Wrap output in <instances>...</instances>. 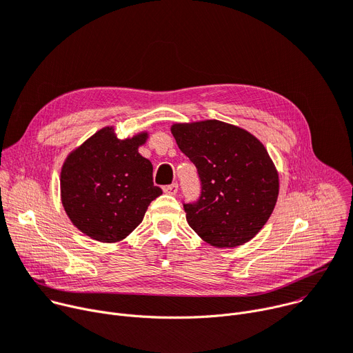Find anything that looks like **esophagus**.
<instances>
[{
  "label": "esophagus",
  "instance_id": "34e87169",
  "mask_svg": "<svg viewBox=\"0 0 353 353\" xmlns=\"http://www.w3.org/2000/svg\"><path fill=\"white\" fill-rule=\"evenodd\" d=\"M163 190H164V193H168V194H170V196H176L177 192H179V184H177V183L169 184V185L164 187Z\"/></svg>",
  "mask_w": 353,
  "mask_h": 353
}]
</instances>
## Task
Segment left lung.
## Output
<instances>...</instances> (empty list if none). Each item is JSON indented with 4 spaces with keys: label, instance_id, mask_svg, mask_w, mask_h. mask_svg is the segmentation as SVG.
Wrapping results in <instances>:
<instances>
[{
    "label": "left lung",
    "instance_id": "obj_1",
    "mask_svg": "<svg viewBox=\"0 0 353 353\" xmlns=\"http://www.w3.org/2000/svg\"><path fill=\"white\" fill-rule=\"evenodd\" d=\"M179 149L197 169L201 194L183 203L189 225L208 244L237 247L268 221L278 199V173L264 145L220 121L176 123Z\"/></svg>",
    "mask_w": 353,
    "mask_h": 353
}]
</instances>
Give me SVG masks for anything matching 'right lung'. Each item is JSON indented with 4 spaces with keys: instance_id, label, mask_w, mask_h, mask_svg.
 Masks as SVG:
<instances>
[{
    "instance_id": "add662e5",
    "label": "right lung",
    "mask_w": 353,
    "mask_h": 353,
    "mask_svg": "<svg viewBox=\"0 0 353 353\" xmlns=\"http://www.w3.org/2000/svg\"><path fill=\"white\" fill-rule=\"evenodd\" d=\"M148 133L119 140L113 128L97 132L70 153L61 172V197L70 221L86 236L116 243L140 224L161 194L152 163L137 152Z\"/></svg>"
}]
</instances>
